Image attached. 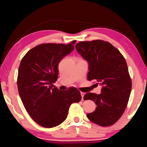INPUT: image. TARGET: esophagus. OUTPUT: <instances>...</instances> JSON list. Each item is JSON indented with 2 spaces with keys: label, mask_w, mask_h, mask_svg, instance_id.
Instances as JSON below:
<instances>
[{
  "label": "esophagus",
  "mask_w": 147,
  "mask_h": 147,
  "mask_svg": "<svg viewBox=\"0 0 147 147\" xmlns=\"http://www.w3.org/2000/svg\"><path fill=\"white\" fill-rule=\"evenodd\" d=\"M81 95H82V99L83 100V98H84V96L85 95V93H84V92H81Z\"/></svg>",
  "instance_id": "1"
}]
</instances>
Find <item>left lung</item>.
Wrapping results in <instances>:
<instances>
[{
	"label": "left lung",
	"mask_w": 147,
	"mask_h": 147,
	"mask_svg": "<svg viewBox=\"0 0 147 147\" xmlns=\"http://www.w3.org/2000/svg\"><path fill=\"white\" fill-rule=\"evenodd\" d=\"M78 53L89 63L88 80L102 86L101 93H88L84 100H93L97 106L88 119L97 125H113L123 115L131 89V80L125 58L110 43L100 39L80 41Z\"/></svg>",
	"instance_id": "1"
}]
</instances>
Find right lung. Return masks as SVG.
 I'll list each match as a JSON object with an SVG mask.
<instances>
[{"instance_id": "add662e5", "label": "right lung", "mask_w": 147, "mask_h": 147, "mask_svg": "<svg viewBox=\"0 0 147 147\" xmlns=\"http://www.w3.org/2000/svg\"><path fill=\"white\" fill-rule=\"evenodd\" d=\"M75 43L38 45L21 59L17 80L20 97L29 115L43 127L61 124L71 104L82 99L74 87L61 91L53 85L58 78L59 63L73 51Z\"/></svg>"}]
</instances>
